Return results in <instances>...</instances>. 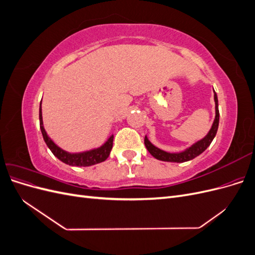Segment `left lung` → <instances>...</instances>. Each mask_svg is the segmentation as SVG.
Wrapping results in <instances>:
<instances>
[{"instance_id":"left-lung-1","label":"left lung","mask_w":255,"mask_h":255,"mask_svg":"<svg viewBox=\"0 0 255 255\" xmlns=\"http://www.w3.org/2000/svg\"><path fill=\"white\" fill-rule=\"evenodd\" d=\"M214 99H215V104H216V116H215V120L212 126V128L210 129L208 134L203 138V139L199 140L195 144H192L190 148L186 149L183 152L180 153H169L166 151L160 150L156 148L155 145H153L146 136L144 137V145L146 150L150 152L151 155L153 157H155L156 159L159 160H164V161H172V163H184V161H188L192 158L197 157L200 154L203 153L207 146L210 145L213 141V139L216 136V133H217L218 126H219V110H218V98L216 92L214 91Z\"/></svg>"}]
</instances>
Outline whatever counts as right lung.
I'll use <instances>...</instances> for the list:
<instances>
[{"instance_id": "right-lung-1", "label": "right lung", "mask_w": 255, "mask_h": 255, "mask_svg": "<svg viewBox=\"0 0 255 255\" xmlns=\"http://www.w3.org/2000/svg\"><path fill=\"white\" fill-rule=\"evenodd\" d=\"M39 121H40V129L43 136V139L49 146V149L52 151V153L55 155L59 160L63 161V163L70 165V166H76V167H88L96 165L99 163H102L107 157L110 156L111 150L113 148V140L114 136L112 135L109 140H107L102 146H100L98 149H94L86 152L82 153H69L60 149L55 143L52 141L51 138L48 136L47 132L43 128V122H42V113H41V102L39 107Z\"/></svg>"}]
</instances>
